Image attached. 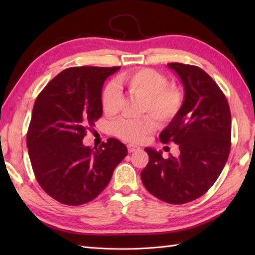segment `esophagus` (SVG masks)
<instances>
[{"instance_id":"esophagus-1","label":"esophagus","mask_w":255,"mask_h":255,"mask_svg":"<svg viewBox=\"0 0 255 255\" xmlns=\"http://www.w3.org/2000/svg\"><path fill=\"white\" fill-rule=\"evenodd\" d=\"M127 149H128V152H134V151H137V150H139L140 148L139 147H137V145H134V144H128L127 145Z\"/></svg>"}]
</instances>
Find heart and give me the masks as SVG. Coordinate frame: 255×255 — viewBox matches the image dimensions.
Returning <instances> with one entry per match:
<instances>
[{"label":"heart","instance_id":"obj_1","mask_svg":"<svg viewBox=\"0 0 255 255\" xmlns=\"http://www.w3.org/2000/svg\"><path fill=\"white\" fill-rule=\"evenodd\" d=\"M121 82L131 96L141 99L139 114H148L159 125H166L174 119L183 106V92L174 84H167L163 74L152 69L143 68L124 73ZM121 93L114 83L108 84L102 95L103 111L107 116L118 112ZM155 127L152 118L142 116L138 119H119L114 125V133L124 141L141 142Z\"/></svg>","mask_w":255,"mask_h":255}]
</instances>
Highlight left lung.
<instances>
[{"instance_id":"left-lung-1","label":"left lung","mask_w":255,"mask_h":255,"mask_svg":"<svg viewBox=\"0 0 255 255\" xmlns=\"http://www.w3.org/2000/svg\"><path fill=\"white\" fill-rule=\"evenodd\" d=\"M184 86L180 113L160 133L161 142H174L180 155H149L141 172L144 187L162 202L185 204L202 196L217 181L228 160L231 114L228 101L215 81L198 67L167 63Z\"/></svg>"}]
</instances>
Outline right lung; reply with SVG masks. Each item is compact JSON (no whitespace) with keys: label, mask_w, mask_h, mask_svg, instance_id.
<instances>
[{"label":"right lung","mask_w":255,"mask_h":255,"mask_svg":"<svg viewBox=\"0 0 255 255\" xmlns=\"http://www.w3.org/2000/svg\"><path fill=\"white\" fill-rule=\"evenodd\" d=\"M119 69L69 68L37 96L27 148L37 182L59 203L78 206L93 200L127 155L126 145L115 138L99 149L82 142L86 130L103 115V84Z\"/></svg>","instance_id":"1"}]
</instances>
